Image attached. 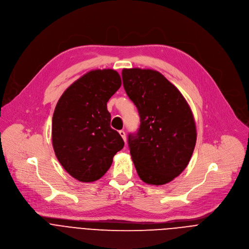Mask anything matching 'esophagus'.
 I'll list each match as a JSON object with an SVG mask.
<instances>
[{
  "label": "esophagus",
  "mask_w": 249,
  "mask_h": 249,
  "mask_svg": "<svg viewBox=\"0 0 249 249\" xmlns=\"http://www.w3.org/2000/svg\"><path fill=\"white\" fill-rule=\"evenodd\" d=\"M119 134H120V136L122 137V139L124 140V142H126V134H125V131L120 130V131H119Z\"/></svg>",
  "instance_id": "34e87169"
}]
</instances>
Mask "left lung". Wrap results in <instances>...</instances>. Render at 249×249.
Masks as SVG:
<instances>
[{"label": "left lung", "mask_w": 249, "mask_h": 249, "mask_svg": "<svg viewBox=\"0 0 249 249\" xmlns=\"http://www.w3.org/2000/svg\"><path fill=\"white\" fill-rule=\"evenodd\" d=\"M122 79L141 118L138 132L128 136L137 173L145 183L166 184L184 171L193 154L197 131L191 108L157 71L123 69Z\"/></svg>", "instance_id": "left-lung-1"}]
</instances>
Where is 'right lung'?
Here are the masks:
<instances>
[{"mask_svg":"<svg viewBox=\"0 0 249 249\" xmlns=\"http://www.w3.org/2000/svg\"><path fill=\"white\" fill-rule=\"evenodd\" d=\"M120 86L116 71H90L69 86L56 105L53 149L66 172L81 182L100 179L124 146L121 136L110 127L107 107Z\"/></svg>","mask_w":249,"mask_h":249,"instance_id":"1","label":"right lung"}]
</instances>
